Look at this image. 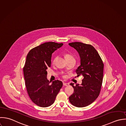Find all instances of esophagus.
<instances>
[{
    "instance_id": "esophagus-1",
    "label": "esophagus",
    "mask_w": 126,
    "mask_h": 126,
    "mask_svg": "<svg viewBox=\"0 0 126 126\" xmlns=\"http://www.w3.org/2000/svg\"><path fill=\"white\" fill-rule=\"evenodd\" d=\"M63 85L64 86H68V85H69V84L68 83H63Z\"/></svg>"
}]
</instances>
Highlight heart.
<instances>
[{"mask_svg": "<svg viewBox=\"0 0 126 126\" xmlns=\"http://www.w3.org/2000/svg\"><path fill=\"white\" fill-rule=\"evenodd\" d=\"M65 57L66 59H70V58H74L73 57V56H71V55L70 54H65ZM56 59H57V57H55V58L54 59V60H53V63H54L55 62Z\"/></svg>", "mask_w": 126, "mask_h": 126, "instance_id": "heart-1", "label": "heart"}]
</instances>
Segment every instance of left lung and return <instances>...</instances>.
I'll return each instance as SVG.
<instances>
[{
	"label": "left lung",
	"instance_id": "obj_1",
	"mask_svg": "<svg viewBox=\"0 0 126 126\" xmlns=\"http://www.w3.org/2000/svg\"><path fill=\"white\" fill-rule=\"evenodd\" d=\"M69 45L78 52L81 65L76 69L77 77L82 75V84L71 83L73 93L69 97L73 106L83 108L93 103L98 97L103 78L104 63L94 47L90 44L80 42L69 43Z\"/></svg>",
	"mask_w": 126,
	"mask_h": 126
}]
</instances>
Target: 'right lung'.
Here are the masks:
<instances>
[{
	"mask_svg": "<svg viewBox=\"0 0 126 126\" xmlns=\"http://www.w3.org/2000/svg\"><path fill=\"white\" fill-rule=\"evenodd\" d=\"M63 45V43L45 42L32 49L27 55L23 67L25 85L29 97L38 106L52 105L63 86L59 80L50 84L46 71L51 66L52 53Z\"/></svg>",
	"mask_w": 126,
	"mask_h": 126,
	"instance_id": "obj_1",
	"label": "right lung"
}]
</instances>
